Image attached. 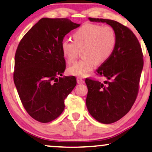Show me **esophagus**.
<instances>
[{
	"label": "esophagus",
	"instance_id": "34e87169",
	"mask_svg": "<svg viewBox=\"0 0 152 152\" xmlns=\"http://www.w3.org/2000/svg\"><path fill=\"white\" fill-rule=\"evenodd\" d=\"M77 82L78 84H84V80L81 77H77Z\"/></svg>",
	"mask_w": 152,
	"mask_h": 152
}]
</instances>
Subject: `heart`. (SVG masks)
Instances as JSON below:
<instances>
[{
  "label": "heart",
  "instance_id": "b5f03b06",
  "mask_svg": "<svg viewBox=\"0 0 152 152\" xmlns=\"http://www.w3.org/2000/svg\"><path fill=\"white\" fill-rule=\"evenodd\" d=\"M73 41L64 39L61 42L62 55L68 63L76 59L78 51L82 50V59L68 68L71 75L86 77L95 67L111 57L117 43L115 31L111 26L86 23L75 31Z\"/></svg>",
  "mask_w": 152,
  "mask_h": 152
}]
</instances>
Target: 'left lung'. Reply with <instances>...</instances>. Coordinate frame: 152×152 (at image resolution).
<instances>
[{
    "label": "left lung",
    "instance_id": "1",
    "mask_svg": "<svg viewBox=\"0 0 152 152\" xmlns=\"http://www.w3.org/2000/svg\"><path fill=\"white\" fill-rule=\"evenodd\" d=\"M91 21L107 23L115 31L117 43L111 57L96 70L104 83L91 78L86 102L88 111L97 121L113 123L130 111L137 97L143 68V55L134 32L115 20L88 18Z\"/></svg>",
    "mask_w": 152,
    "mask_h": 152
}]
</instances>
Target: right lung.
Wrapping results in <instances>:
<instances>
[{
	"instance_id": "obj_1",
	"label": "right lung",
	"mask_w": 152,
	"mask_h": 152,
	"mask_svg": "<svg viewBox=\"0 0 152 152\" xmlns=\"http://www.w3.org/2000/svg\"><path fill=\"white\" fill-rule=\"evenodd\" d=\"M80 26L67 18H43L18 45L14 84L25 109L37 121L47 123L59 117L64 100L76 86L75 77H61L66 69L61 42Z\"/></svg>"
}]
</instances>
